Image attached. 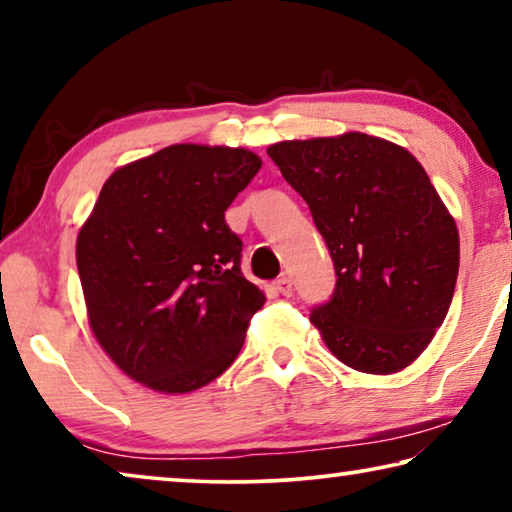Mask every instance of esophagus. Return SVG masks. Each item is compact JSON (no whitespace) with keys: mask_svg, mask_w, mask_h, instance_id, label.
Here are the masks:
<instances>
[{"mask_svg":"<svg viewBox=\"0 0 512 512\" xmlns=\"http://www.w3.org/2000/svg\"><path fill=\"white\" fill-rule=\"evenodd\" d=\"M275 289H277V291H280V293H282V296H287V298H289V296H291V293H293V282L289 280V277H287V275H282V277H280V280H277V282H275Z\"/></svg>","mask_w":512,"mask_h":512,"instance_id":"esophagus-1","label":"esophagus"}]
</instances>
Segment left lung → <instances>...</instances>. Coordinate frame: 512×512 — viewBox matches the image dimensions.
<instances>
[{
    "mask_svg": "<svg viewBox=\"0 0 512 512\" xmlns=\"http://www.w3.org/2000/svg\"><path fill=\"white\" fill-rule=\"evenodd\" d=\"M266 153L305 198L334 262V293L311 309V323L345 366L400 372L443 325L461 257L427 171L402 146L363 133Z\"/></svg>",
    "mask_w": 512,
    "mask_h": 512,
    "instance_id": "obj_1",
    "label": "left lung"
}]
</instances>
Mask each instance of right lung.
I'll return each mask as SVG.
<instances>
[{
	"mask_svg": "<svg viewBox=\"0 0 512 512\" xmlns=\"http://www.w3.org/2000/svg\"><path fill=\"white\" fill-rule=\"evenodd\" d=\"M262 160L176 144L117 169L76 241L92 332L128 377L189 393L230 368L264 293L225 210Z\"/></svg>",
	"mask_w": 512,
	"mask_h": 512,
	"instance_id": "1",
	"label": "right lung"
}]
</instances>
